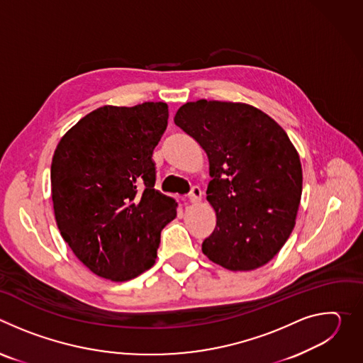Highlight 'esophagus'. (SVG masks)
Returning a JSON list of instances; mask_svg holds the SVG:
<instances>
[{"instance_id":"esophagus-1","label":"esophagus","mask_w":363,"mask_h":363,"mask_svg":"<svg viewBox=\"0 0 363 363\" xmlns=\"http://www.w3.org/2000/svg\"><path fill=\"white\" fill-rule=\"evenodd\" d=\"M201 198H202V191H201L198 186H194V188L191 189L189 195H188L189 202L196 203V202H199V201H201Z\"/></svg>"}]
</instances>
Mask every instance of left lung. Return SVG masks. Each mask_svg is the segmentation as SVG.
Segmentation results:
<instances>
[{
	"label": "left lung",
	"instance_id": "1",
	"mask_svg": "<svg viewBox=\"0 0 363 363\" xmlns=\"http://www.w3.org/2000/svg\"><path fill=\"white\" fill-rule=\"evenodd\" d=\"M174 122L210 162L206 201L217 225L202 252L231 272L263 267L296 224L303 171L294 145L276 121L247 103L188 101Z\"/></svg>",
	"mask_w": 363,
	"mask_h": 363
}]
</instances>
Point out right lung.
Instances as JSON below:
<instances>
[{
	"mask_svg": "<svg viewBox=\"0 0 363 363\" xmlns=\"http://www.w3.org/2000/svg\"><path fill=\"white\" fill-rule=\"evenodd\" d=\"M168 105L101 106L70 128L51 161L57 227L96 276L128 281L155 264L174 198L155 189L152 153L168 125Z\"/></svg>",
	"mask_w": 363,
	"mask_h": 363,
	"instance_id": "add662e5",
	"label": "right lung"
}]
</instances>
